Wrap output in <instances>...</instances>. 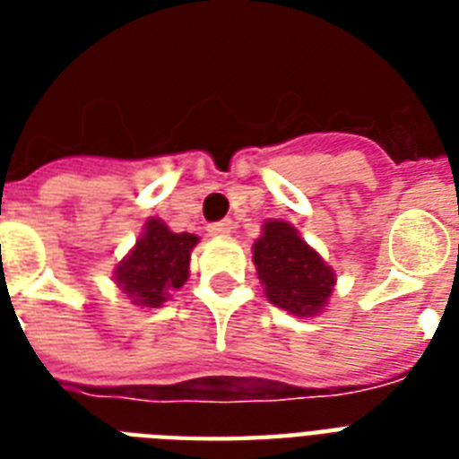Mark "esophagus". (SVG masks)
Here are the masks:
<instances>
[{
	"instance_id": "34e87169",
	"label": "esophagus",
	"mask_w": 459,
	"mask_h": 459,
	"mask_svg": "<svg viewBox=\"0 0 459 459\" xmlns=\"http://www.w3.org/2000/svg\"><path fill=\"white\" fill-rule=\"evenodd\" d=\"M207 230H209V236L226 238V236H230V233H233V221H230V219H223V221L209 223Z\"/></svg>"
}]
</instances>
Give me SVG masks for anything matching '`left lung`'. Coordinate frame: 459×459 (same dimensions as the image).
Segmentation results:
<instances>
[{
	"mask_svg": "<svg viewBox=\"0 0 459 459\" xmlns=\"http://www.w3.org/2000/svg\"><path fill=\"white\" fill-rule=\"evenodd\" d=\"M255 264L266 298L295 316H314L333 290V272L286 221L264 223Z\"/></svg>",
	"mask_w": 459,
	"mask_h": 459,
	"instance_id": "left-lung-1",
	"label": "left lung"
}]
</instances>
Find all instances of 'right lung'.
Wrapping results in <instances>:
<instances>
[{
    "label": "right lung",
    "mask_w": 459,
    "mask_h": 459,
    "mask_svg": "<svg viewBox=\"0 0 459 459\" xmlns=\"http://www.w3.org/2000/svg\"><path fill=\"white\" fill-rule=\"evenodd\" d=\"M193 233H171L159 219H150L135 250L118 264L117 283L133 305L159 307L187 281Z\"/></svg>",
    "instance_id": "add662e5"
}]
</instances>
